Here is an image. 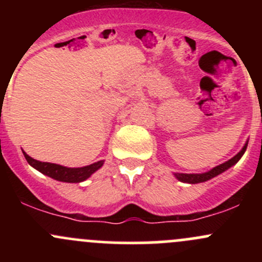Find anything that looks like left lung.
Listing matches in <instances>:
<instances>
[{
    "label": "left lung",
    "instance_id": "8db88e82",
    "mask_svg": "<svg viewBox=\"0 0 262 262\" xmlns=\"http://www.w3.org/2000/svg\"><path fill=\"white\" fill-rule=\"evenodd\" d=\"M247 143L245 144L244 148H242V149L239 150V152L237 153L234 157H232L231 160H228L227 162L222 163V165L212 168V170L208 171V172H204V173H173V175H175V178L178 179L179 181L187 182V184H199V182H204V181L210 180V179L215 178V176H218L219 173L224 172V171L228 170L229 167H232L233 165H236V163L239 161V158L244 156L246 148H247Z\"/></svg>",
    "mask_w": 262,
    "mask_h": 262
}]
</instances>
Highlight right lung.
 <instances>
[{
	"mask_svg": "<svg viewBox=\"0 0 262 262\" xmlns=\"http://www.w3.org/2000/svg\"><path fill=\"white\" fill-rule=\"evenodd\" d=\"M24 156H25L26 161L30 166H33L35 170H38L39 172L44 173V175L49 176V178L54 179V180L63 181V182H81L84 181L86 179H89L90 176L94 172H96L102 165H104V161H99V162H95L92 165L84 166V167H64V166L57 165V163H49V162H40V161H36L34 158H31L30 156L26 155L23 150Z\"/></svg>",
	"mask_w": 262,
	"mask_h": 262,
	"instance_id": "right-lung-1",
	"label": "right lung"
}]
</instances>
